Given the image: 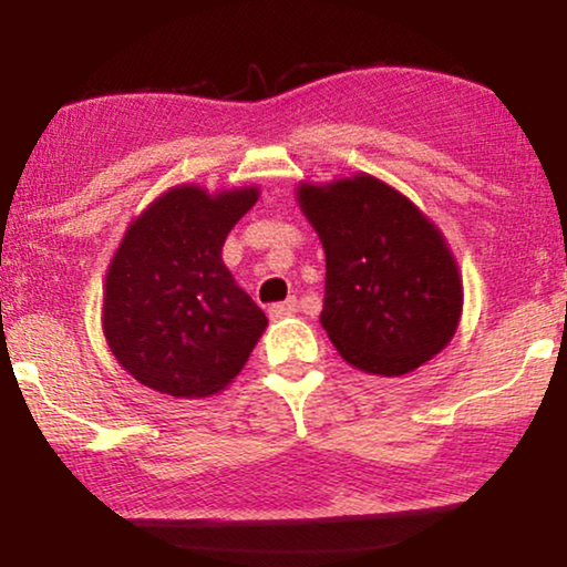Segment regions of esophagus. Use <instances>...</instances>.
I'll list each match as a JSON object with an SVG mask.
<instances>
[{
    "mask_svg": "<svg viewBox=\"0 0 567 567\" xmlns=\"http://www.w3.org/2000/svg\"><path fill=\"white\" fill-rule=\"evenodd\" d=\"M293 312H297V301H293V299L278 301V305H270L268 307L270 320H284V317H291Z\"/></svg>",
    "mask_w": 567,
    "mask_h": 567,
    "instance_id": "1",
    "label": "esophagus"
}]
</instances>
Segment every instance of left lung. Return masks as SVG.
<instances>
[{
    "mask_svg": "<svg viewBox=\"0 0 567 567\" xmlns=\"http://www.w3.org/2000/svg\"><path fill=\"white\" fill-rule=\"evenodd\" d=\"M299 208L324 250L320 322L351 367L402 377L444 351L464 289L444 235L374 175L299 183Z\"/></svg>",
    "mask_w": 567,
    "mask_h": 567,
    "instance_id": "1",
    "label": "left lung"
}]
</instances>
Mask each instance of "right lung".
Here are the masks:
<instances>
[{"label":"right lung","instance_id":"add662e5","mask_svg":"<svg viewBox=\"0 0 567 567\" xmlns=\"http://www.w3.org/2000/svg\"><path fill=\"white\" fill-rule=\"evenodd\" d=\"M258 185L208 193L175 185L128 224L103 286V332L136 382L181 400L231 384L268 328L221 260Z\"/></svg>","mask_w":567,"mask_h":567}]
</instances>
